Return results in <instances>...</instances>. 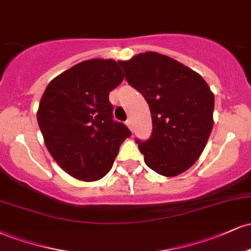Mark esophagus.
<instances>
[{
    "label": "esophagus",
    "instance_id": "1",
    "mask_svg": "<svg viewBox=\"0 0 251 251\" xmlns=\"http://www.w3.org/2000/svg\"><path fill=\"white\" fill-rule=\"evenodd\" d=\"M126 125H127V127H128L129 129H132V120L129 119V118H128L127 120H126Z\"/></svg>",
    "mask_w": 251,
    "mask_h": 251
}]
</instances>
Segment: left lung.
<instances>
[{
  "instance_id": "1",
  "label": "left lung",
  "mask_w": 251,
  "mask_h": 251,
  "mask_svg": "<svg viewBox=\"0 0 251 251\" xmlns=\"http://www.w3.org/2000/svg\"><path fill=\"white\" fill-rule=\"evenodd\" d=\"M152 118L150 139H135L150 169L175 177L191 168L214 126L215 97L205 80L183 63L155 51L119 61Z\"/></svg>"
}]
</instances>
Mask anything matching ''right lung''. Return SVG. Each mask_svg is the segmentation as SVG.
Listing matches in <instances>:
<instances>
[{"label": "right lung", "instance_id": "right-lung-1", "mask_svg": "<svg viewBox=\"0 0 251 251\" xmlns=\"http://www.w3.org/2000/svg\"><path fill=\"white\" fill-rule=\"evenodd\" d=\"M123 80L114 60L91 59L54 77L43 93L37 123L45 144L57 165L76 179H101L131 135L113 119L108 100Z\"/></svg>", "mask_w": 251, "mask_h": 251}]
</instances>
